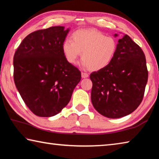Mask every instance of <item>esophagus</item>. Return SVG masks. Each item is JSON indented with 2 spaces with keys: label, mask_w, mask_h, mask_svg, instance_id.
<instances>
[{
  "label": "esophagus",
  "mask_w": 159,
  "mask_h": 159,
  "mask_svg": "<svg viewBox=\"0 0 159 159\" xmlns=\"http://www.w3.org/2000/svg\"><path fill=\"white\" fill-rule=\"evenodd\" d=\"M81 76H82L83 79H85V78H88V76H89V75H88V74H87V73H84V72H82Z\"/></svg>",
  "instance_id": "esophagus-1"
}]
</instances>
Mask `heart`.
Masks as SVG:
<instances>
[{"label":"heart","mask_w":159,"mask_h":159,"mask_svg":"<svg viewBox=\"0 0 159 159\" xmlns=\"http://www.w3.org/2000/svg\"><path fill=\"white\" fill-rule=\"evenodd\" d=\"M71 40L63 42L62 52L69 64H74L81 53L80 64L92 71H100L108 66L117 50V43L113 37L94 29L74 31Z\"/></svg>","instance_id":"heart-1"}]
</instances>
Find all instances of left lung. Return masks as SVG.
I'll return each mask as SVG.
<instances>
[{
	"mask_svg": "<svg viewBox=\"0 0 159 159\" xmlns=\"http://www.w3.org/2000/svg\"><path fill=\"white\" fill-rule=\"evenodd\" d=\"M90 78L91 101L97 111L109 118L125 116L138 108L143 99L148 79L143 51L130 36L123 35L118 41L111 64L93 72Z\"/></svg>",
	"mask_w": 159,
	"mask_h": 159,
	"instance_id": "8db88e82",
	"label": "left lung"
}]
</instances>
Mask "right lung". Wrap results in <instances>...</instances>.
<instances>
[{
    "label": "right lung",
    "mask_w": 159,
    "mask_h": 159,
    "mask_svg": "<svg viewBox=\"0 0 159 159\" xmlns=\"http://www.w3.org/2000/svg\"><path fill=\"white\" fill-rule=\"evenodd\" d=\"M70 29L52 26L29 34L13 59L14 80L21 98L35 115L51 117L71 99L80 71L64 57L62 43Z\"/></svg>",
    "instance_id": "right-lung-1"
}]
</instances>
